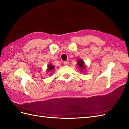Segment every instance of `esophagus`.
<instances>
[{
    "label": "esophagus",
    "mask_w": 129,
    "mask_h": 129,
    "mask_svg": "<svg viewBox=\"0 0 129 129\" xmlns=\"http://www.w3.org/2000/svg\"><path fill=\"white\" fill-rule=\"evenodd\" d=\"M64 64L66 66H68V65H69V62H68V61H64Z\"/></svg>",
    "instance_id": "1"
}]
</instances>
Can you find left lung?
Returning <instances> with one entry per match:
<instances>
[{
    "label": "left lung",
    "instance_id": "8db88e82",
    "mask_svg": "<svg viewBox=\"0 0 129 129\" xmlns=\"http://www.w3.org/2000/svg\"><path fill=\"white\" fill-rule=\"evenodd\" d=\"M77 65H78L80 69H81L80 70H81V71H82V70H85V66L84 62L82 60L79 59L77 60Z\"/></svg>",
    "mask_w": 129,
    "mask_h": 129
}]
</instances>
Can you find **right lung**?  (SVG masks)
Returning <instances> with one entry per match:
<instances>
[{
    "label": "right lung",
    "mask_w": 129,
    "mask_h": 129,
    "mask_svg": "<svg viewBox=\"0 0 129 129\" xmlns=\"http://www.w3.org/2000/svg\"><path fill=\"white\" fill-rule=\"evenodd\" d=\"M54 69V66H53L52 64H49L48 66V72H50V71H52ZM51 74V73H50Z\"/></svg>",
    "instance_id": "add662e5"
}]
</instances>
